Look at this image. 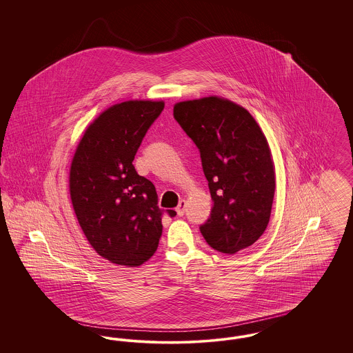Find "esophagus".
<instances>
[{"instance_id": "1", "label": "esophagus", "mask_w": 353, "mask_h": 353, "mask_svg": "<svg viewBox=\"0 0 353 353\" xmlns=\"http://www.w3.org/2000/svg\"><path fill=\"white\" fill-rule=\"evenodd\" d=\"M185 209H186V201L181 200L180 203H179V206H177V209H176L177 214H179V216H184Z\"/></svg>"}]
</instances>
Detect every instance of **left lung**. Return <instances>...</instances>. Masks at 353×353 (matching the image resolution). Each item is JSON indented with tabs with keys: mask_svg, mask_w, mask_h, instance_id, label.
Segmentation results:
<instances>
[{
	"mask_svg": "<svg viewBox=\"0 0 353 353\" xmlns=\"http://www.w3.org/2000/svg\"><path fill=\"white\" fill-rule=\"evenodd\" d=\"M173 117L200 150L213 200L200 226L205 241L225 254L252 246L269 225L275 193V167L259 124L219 97L179 101Z\"/></svg>",
	"mask_w": 353,
	"mask_h": 353,
	"instance_id": "1",
	"label": "left lung"
}]
</instances>
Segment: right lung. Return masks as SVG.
Returning a JSON list of instances; mask_svg holds the SVG:
<instances>
[{
	"label": "right lung",
	"mask_w": 353,
	"mask_h": 353,
	"mask_svg": "<svg viewBox=\"0 0 353 353\" xmlns=\"http://www.w3.org/2000/svg\"><path fill=\"white\" fill-rule=\"evenodd\" d=\"M163 110V101L108 107L87 127L71 160L68 188L77 219L92 249L114 265H143L163 233L156 188L132 165Z\"/></svg>",
	"instance_id": "right-lung-1"
}]
</instances>
